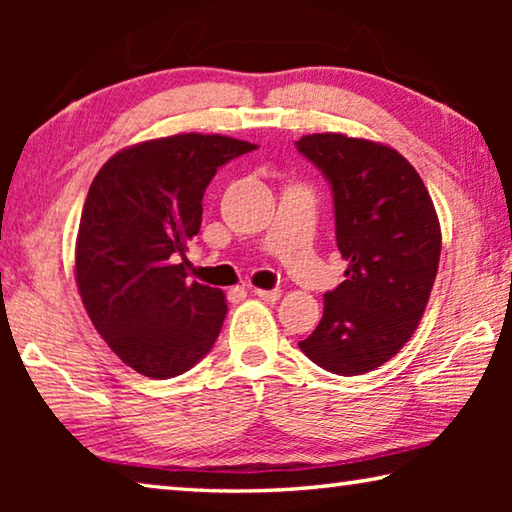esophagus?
<instances>
[{"label": "esophagus", "instance_id": "esophagus-1", "mask_svg": "<svg viewBox=\"0 0 512 512\" xmlns=\"http://www.w3.org/2000/svg\"><path fill=\"white\" fill-rule=\"evenodd\" d=\"M253 293L257 298H262V300H266V302H275V300H280L282 298V291L280 289H253Z\"/></svg>", "mask_w": 512, "mask_h": 512}]
</instances>
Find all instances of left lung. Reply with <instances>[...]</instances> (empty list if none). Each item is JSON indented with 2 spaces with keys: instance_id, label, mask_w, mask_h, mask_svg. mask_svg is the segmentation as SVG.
I'll list each match as a JSON object with an SVG mask.
<instances>
[{
  "instance_id": "8db88e82",
  "label": "left lung",
  "mask_w": 512,
  "mask_h": 512,
  "mask_svg": "<svg viewBox=\"0 0 512 512\" xmlns=\"http://www.w3.org/2000/svg\"><path fill=\"white\" fill-rule=\"evenodd\" d=\"M298 151L332 185L345 280L325 293L323 318L300 350L327 372L379 368L411 339L440 262V223L418 171L391 146L314 133Z\"/></svg>"
}]
</instances>
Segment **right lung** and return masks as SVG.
<instances>
[{"instance_id":"obj_1","label":"right lung","mask_w":512,"mask_h":512,"mask_svg":"<svg viewBox=\"0 0 512 512\" xmlns=\"http://www.w3.org/2000/svg\"><path fill=\"white\" fill-rule=\"evenodd\" d=\"M255 149L225 135H171L115 153L92 180L76 284L103 341L144 377L183 375L221 332L223 291L189 284L185 253L214 173Z\"/></svg>"}]
</instances>
